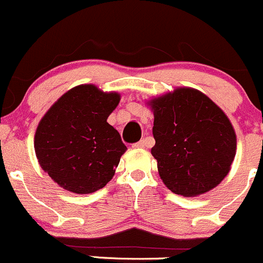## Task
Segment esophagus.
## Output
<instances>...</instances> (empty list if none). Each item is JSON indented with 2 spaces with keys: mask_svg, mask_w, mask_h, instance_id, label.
Listing matches in <instances>:
<instances>
[{
  "mask_svg": "<svg viewBox=\"0 0 263 263\" xmlns=\"http://www.w3.org/2000/svg\"><path fill=\"white\" fill-rule=\"evenodd\" d=\"M145 146H146V142H145V140H141V141L136 142V144L132 145V147L134 148H144Z\"/></svg>",
  "mask_w": 263,
  "mask_h": 263,
  "instance_id": "obj_1",
  "label": "esophagus"
}]
</instances>
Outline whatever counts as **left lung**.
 I'll use <instances>...</instances> for the list:
<instances>
[{"label":"left lung","mask_w":263,"mask_h":263,"mask_svg":"<svg viewBox=\"0 0 263 263\" xmlns=\"http://www.w3.org/2000/svg\"><path fill=\"white\" fill-rule=\"evenodd\" d=\"M148 105L155 139L151 154L164 184L185 197L216 187L229 173L237 151V136L227 115L191 87H177Z\"/></svg>","instance_id":"left-lung-1"}]
</instances>
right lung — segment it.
<instances>
[{
    "instance_id": "obj_1",
    "label": "right lung",
    "mask_w": 263,
    "mask_h": 263,
    "mask_svg": "<svg viewBox=\"0 0 263 263\" xmlns=\"http://www.w3.org/2000/svg\"><path fill=\"white\" fill-rule=\"evenodd\" d=\"M121 100L92 84L62 95L36 127L35 155L58 185L85 195L104 187L127 150L121 135L107 122Z\"/></svg>"
}]
</instances>
